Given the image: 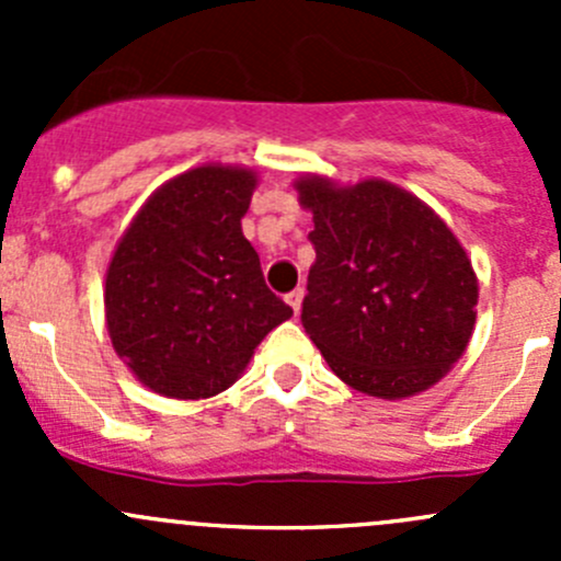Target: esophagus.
Returning a JSON list of instances; mask_svg holds the SVG:
<instances>
[{"label":"esophagus","instance_id":"obj_1","mask_svg":"<svg viewBox=\"0 0 561 561\" xmlns=\"http://www.w3.org/2000/svg\"><path fill=\"white\" fill-rule=\"evenodd\" d=\"M285 301L290 304L293 314H298V312H301V301H304V290H301V287H298V290H293V293H287V296H285Z\"/></svg>","mask_w":561,"mask_h":561}]
</instances>
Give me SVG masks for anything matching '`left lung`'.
<instances>
[{"instance_id": "obj_1", "label": "left lung", "mask_w": 561, "mask_h": 561, "mask_svg": "<svg viewBox=\"0 0 561 561\" xmlns=\"http://www.w3.org/2000/svg\"><path fill=\"white\" fill-rule=\"evenodd\" d=\"M296 186L317 254L301 322L333 375L380 399L443 380L478 314V279L448 225L388 181Z\"/></svg>"}]
</instances>
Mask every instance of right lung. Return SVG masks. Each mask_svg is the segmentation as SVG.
Listing matches in <instances>:
<instances>
[{
    "mask_svg": "<svg viewBox=\"0 0 561 561\" xmlns=\"http://www.w3.org/2000/svg\"><path fill=\"white\" fill-rule=\"evenodd\" d=\"M254 184L241 168L181 173L149 197L113 252L107 333L157 393L208 399L230 388L265 333L293 314L241 233Z\"/></svg>",
    "mask_w": 561,
    "mask_h": 561,
    "instance_id": "right-lung-1",
    "label": "right lung"
}]
</instances>
